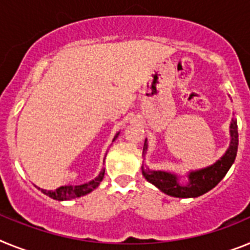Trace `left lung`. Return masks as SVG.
<instances>
[{
    "label": "left lung",
    "mask_w": 250,
    "mask_h": 250,
    "mask_svg": "<svg viewBox=\"0 0 250 250\" xmlns=\"http://www.w3.org/2000/svg\"><path fill=\"white\" fill-rule=\"evenodd\" d=\"M230 143L225 153L219 158L215 164L210 165L199 170L188 171L186 175L188 182L181 184L180 180L182 176L175 172L164 170H151L148 167H141L142 175L152 185H155L158 190L164 194L173 197H197L206 194L208 191L215 188L223 177L227 175L231 165L234 164L238 152V123L236 119L233 118L230 122ZM148 142L147 138L143 145V156L147 153Z\"/></svg>",
    "instance_id": "left-lung-1"
}]
</instances>
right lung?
I'll use <instances>...</instances> for the list:
<instances>
[{
	"label": "right lung",
	"instance_id": "right-lung-1",
	"mask_svg": "<svg viewBox=\"0 0 250 250\" xmlns=\"http://www.w3.org/2000/svg\"><path fill=\"white\" fill-rule=\"evenodd\" d=\"M118 133L114 136L113 141H116V138L118 137ZM107 155V153H105ZM105 160V157H104ZM104 168H102V171L99 172V175L95 177L94 180L92 181L85 182V184H82V185H65V186H60L56 190H44V188H38L39 190H41V192L45 195H47L49 197L54 199V200H59V201H65V200H71V199H77V197L84 196V195L89 194V192H92L93 190L98 188L99 184L102 182L104 177Z\"/></svg>",
	"mask_w": 250,
	"mask_h": 250
}]
</instances>
